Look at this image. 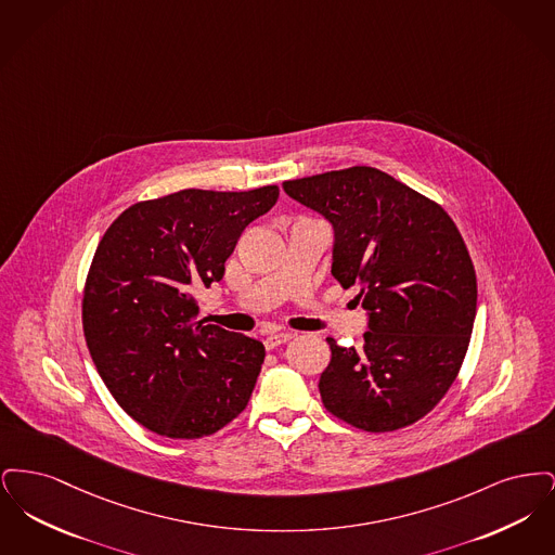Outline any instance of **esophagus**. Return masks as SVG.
Wrapping results in <instances>:
<instances>
[{
	"instance_id": "34e87169",
	"label": "esophagus",
	"mask_w": 555,
	"mask_h": 555,
	"mask_svg": "<svg viewBox=\"0 0 555 555\" xmlns=\"http://www.w3.org/2000/svg\"><path fill=\"white\" fill-rule=\"evenodd\" d=\"M293 339L291 333H270L264 339L266 349H274L279 345H285Z\"/></svg>"
}]
</instances>
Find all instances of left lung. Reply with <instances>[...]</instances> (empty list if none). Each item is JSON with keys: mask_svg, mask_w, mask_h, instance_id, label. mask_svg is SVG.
<instances>
[{"mask_svg": "<svg viewBox=\"0 0 555 555\" xmlns=\"http://www.w3.org/2000/svg\"><path fill=\"white\" fill-rule=\"evenodd\" d=\"M335 231L333 276L369 312L364 345H331L318 389L369 433L418 423L453 385L476 317V272L448 211L372 166L283 183Z\"/></svg>", "mask_w": 555, "mask_h": 555, "instance_id": "1", "label": "left lung"}]
</instances>
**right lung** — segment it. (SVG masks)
Here are the masks:
<instances>
[{
    "instance_id": "obj_1",
    "label": "right lung",
    "mask_w": 555,
    "mask_h": 555,
    "mask_svg": "<svg viewBox=\"0 0 555 555\" xmlns=\"http://www.w3.org/2000/svg\"><path fill=\"white\" fill-rule=\"evenodd\" d=\"M279 186L183 189L122 211L82 291V331L107 391L132 421L170 439L214 435L245 410L264 345L197 320L249 222Z\"/></svg>"
}]
</instances>
